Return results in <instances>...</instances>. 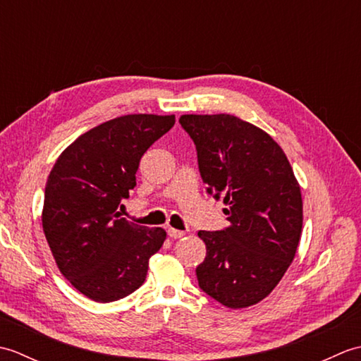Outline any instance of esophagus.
Returning <instances> with one entry per match:
<instances>
[{
	"label": "esophagus",
	"instance_id": "1",
	"mask_svg": "<svg viewBox=\"0 0 361 361\" xmlns=\"http://www.w3.org/2000/svg\"><path fill=\"white\" fill-rule=\"evenodd\" d=\"M167 234H169V237H172V239H180V237H183L186 233L180 231V229H175V228H169Z\"/></svg>",
	"mask_w": 361,
	"mask_h": 361
}]
</instances>
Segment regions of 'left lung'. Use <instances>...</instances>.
I'll list each match as a JSON object with an SVG mask.
<instances>
[{
    "mask_svg": "<svg viewBox=\"0 0 361 361\" xmlns=\"http://www.w3.org/2000/svg\"><path fill=\"white\" fill-rule=\"evenodd\" d=\"M208 194L221 197L229 226L198 231L206 257L198 286L229 309L271 293L295 257L302 198L286 153L264 130L231 114H183Z\"/></svg>",
    "mask_w": 361,
    "mask_h": 361,
    "instance_id": "obj_1",
    "label": "left lung"
}]
</instances>
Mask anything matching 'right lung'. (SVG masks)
<instances>
[{"label":"right lung","instance_id":"1","mask_svg":"<svg viewBox=\"0 0 361 361\" xmlns=\"http://www.w3.org/2000/svg\"><path fill=\"white\" fill-rule=\"evenodd\" d=\"M173 124V114L106 121L68 145L48 176L46 240L60 273L96 302L118 301L140 288L149 259L166 240L163 228L128 221L118 206L136 186L141 157Z\"/></svg>","mask_w":361,"mask_h":361}]
</instances>
